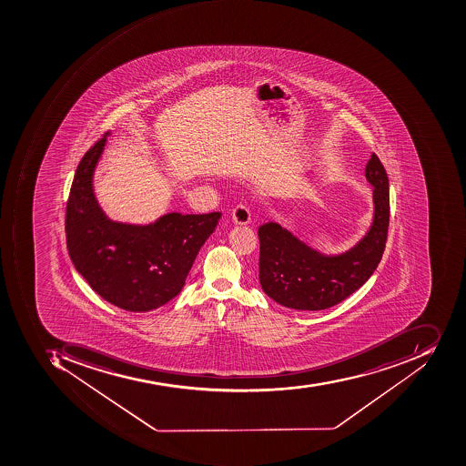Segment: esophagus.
Returning a JSON list of instances; mask_svg holds the SVG:
<instances>
[{"label":"esophagus","mask_w":466,"mask_h":466,"mask_svg":"<svg viewBox=\"0 0 466 466\" xmlns=\"http://www.w3.org/2000/svg\"><path fill=\"white\" fill-rule=\"evenodd\" d=\"M232 221L238 225H248L250 222V211L244 204L235 207L232 209Z\"/></svg>","instance_id":"1"}]
</instances>
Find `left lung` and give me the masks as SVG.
I'll return each instance as SVG.
<instances>
[{
  "mask_svg": "<svg viewBox=\"0 0 466 466\" xmlns=\"http://www.w3.org/2000/svg\"><path fill=\"white\" fill-rule=\"evenodd\" d=\"M374 187V219L366 237L344 254H320L277 222L260 225L259 282L263 292L285 308L323 310L343 302L379 267L389 235V177L377 155L366 166Z\"/></svg>",
  "mask_w": 466,
  "mask_h": 466,
  "instance_id": "8db88e82",
  "label": "left lung"
}]
</instances>
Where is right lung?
<instances>
[{
	"instance_id": "right-lung-1",
	"label": "right lung",
	"mask_w": 466,
	"mask_h": 466,
	"mask_svg": "<svg viewBox=\"0 0 466 466\" xmlns=\"http://www.w3.org/2000/svg\"><path fill=\"white\" fill-rule=\"evenodd\" d=\"M106 137L85 153L72 181L65 218L69 257L106 302L128 311L153 310L181 292L221 212H171L143 227L110 221L92 186Z\"/></svg>"
}]
</instances>
